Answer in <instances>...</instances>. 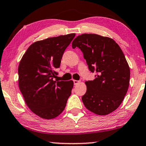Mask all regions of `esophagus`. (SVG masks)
<instances>
[{
	"label": "esophagus",
	"instance_id": "esophagus-1",
	"mask_svg": "<svg viewBox=\"0 0 146 146\" xmlns=\"http://www.w3.org/2000/svg\"><path fill=\"white\" fill-rule=\"evenodd\" d=\"M73 82H74V84L75 85H76V84H79L80 82V81H78V80H74Z\"/></svg>",
	"mask_w": 146,
	"mask_h": 146
}]
</instances>
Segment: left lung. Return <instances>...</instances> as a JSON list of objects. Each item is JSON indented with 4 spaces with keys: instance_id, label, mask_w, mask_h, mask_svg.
Masks as SVG:
<instances>
[{
    "instance_id": "left-lung-1",
    "label": "left lung",
    "mask_w": 146,
    "mask_h": 146,
    "mask_svg": "<svg viewBox=\"0 0 146 146\" xmlns=\"http://www.w3.org/2000/svg\"><path fill=\"white\" fill-rule=\"evenodd\" d=\"M83 52L88 68L96 78L86 81L82 97L85 107L97 115H108L119 106L128 90L130 70L119 45L109 37L83 34L72 42Z\"/></svg>"
}]
</instances>
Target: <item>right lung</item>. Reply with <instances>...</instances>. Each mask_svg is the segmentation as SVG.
Returning a JSON list of instances; mask_svg holds the SVG:
<instances>
[{"label": "right lung", "instance_id": "1", "mask_svg": "<svg viewBox=\"0 0 146 146\" xmlns=\"http://www.w3.org/2000/svg\"><path fill=\"white\" fill-rule=\"evenodd\" d=\"M76 34L36 41L20 61L19 86L27 106L36 115L50 119L64 110L73 88L72 80L57 81L56 69Z\"/></svg>", "mask_w": 146, "mask_h": 146}]
</instances>
